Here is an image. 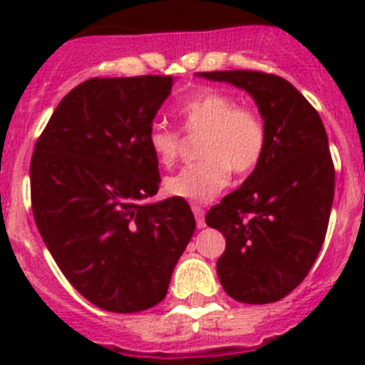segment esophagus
<instances>
[{
	"mask_svg": "<svg viewBox=\"0 0 365 365\" xmlns=\"http://www.w3.org/2000/svg\"><path fill=\"white\" fill-rule=\"evenodd\" d=\"M193 208V214H195V220H197V227L202 229L206 227V222H205V208L199 205H193L191 206Z\"/></svg>",
	"mask_w": 365,
	"mask_h": 365,
	"instance_id": "obj_1",
	"label": "esophagus"
}]
</instances>
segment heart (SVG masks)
Masks as SVG:
<instances>
[{
  "label": "heart",
  "mask_w": 365,
  "mask_h": 365,
  "mask_svg": "<svg viewBox=\"0 0 365 365\" xmlns=\"http://www.w3.org/2000/svg\"><path fill=\"white\" fill-rule=\"evenodd\" d=\"M176 115L185 134H200L197 142L199 163L166 178L170 197L208 202L231 182V170L246 176L259 166L267 151V125L252 108L217 91H202L178 106ZM148 148L160 166L176 163L182 138L176 130L155 125L148 134Z\"/></svg>",
  "instance_id": "1"
}]
</instances>
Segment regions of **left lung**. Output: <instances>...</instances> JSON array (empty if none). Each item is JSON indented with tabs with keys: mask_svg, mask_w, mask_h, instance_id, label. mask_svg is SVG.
Listing matches in <instances>:
<instances>
[{
	"mask_svg": "<svg viewBox=\"0 0 365 365\" xmlns=\"http://www.w3.org/2000/svg\"><path fill=\"white\" fill-rule=\"evenodd\" d=\"M255 100L267 125V151L237 191L206 214L222 231L223 289L240 303L265 305L297 288L318 257L334 202L335 168L318 111L286 79L252 70L205 71Z\"/></svg>",
	"mask_w": 365,
	"mask_h": 365,
	"instance_id": "1",
	"label": "left lung"
}]
</instances>
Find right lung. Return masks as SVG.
Wrapping results in <instances>:
<instances>
[{
	"label": "right lung",
	"mask_w": 365,
	"mask_h": 365,
	"mask_svg": "<svg viewBox=\"0 0 365 365\" xmlns=\"http://www.w3.org/2000/svg\"><path fill=\"white\" fill-rule=\"evenodd\" d=\"M170 76L93 77L66 94L37 138L31 212L64 277L93 305L140 312L165 299L195 233L183 199L159 191L148 148Z\"/></svg>",
	"instance_id": "obj_1"
}]
</instances>
